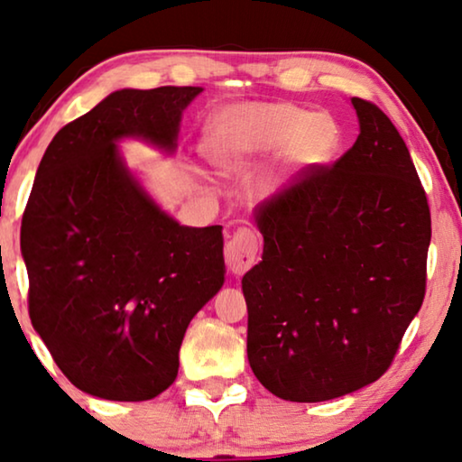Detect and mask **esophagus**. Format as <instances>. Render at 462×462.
<instances>
[{
  "label": "esophagus",
  "mask_w": 462,
  "mask_h": 462,
  "mask_svg": "<svg viewBox=\"0 0 462 462\" xmlns=\"http://www.w3.org/2000/svg\"><path fill=\"white\" fill-rule=\"evenodd\" d=\"M259 253V236L257 232L251 228H238L234 236L226 245V263H228L230 272L236 275H243L249 272L257 261Z\"/></svg>",
  "instance_id": "34e87169"
}]
</instances>
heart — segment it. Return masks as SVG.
<instances>
[{"instance_id":"heart-1","label":"heart","mask_w":462,"mask_h":462,"mask_svg":"<svg viewBox=\"0 0 462 462\" xmlns=\"http://www.w3.org/2000/svg\"><path fill=\"white\" fill-rule=\"evenodd\" d=\"M340 144L332 116L311 114L292 103H245L219 112L208 124L203 149L216 165H234L284 149L286 160L313 168Z\"/></svg>"}]
</instances>
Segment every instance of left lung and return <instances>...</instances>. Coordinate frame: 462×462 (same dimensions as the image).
<instances>
[{
    "mask_svg": "<svg viewBox=\"0 0 462 462\" xmlns=\"http://www.w3.org/2000/svg\"><path fill=\"white\" fill-rule=\"evenodd\" d=\"M361 133L257 209L263 261L245 273L246 355L292 402L332 401L390 369L423 305L431 216L411 153L375 103Z\"/></svg>",
    "mask_w": 462,
    "mask_h": 462,
    "instance_id": "left-lung-1",
    "label": "left lung"
}]
</instances>
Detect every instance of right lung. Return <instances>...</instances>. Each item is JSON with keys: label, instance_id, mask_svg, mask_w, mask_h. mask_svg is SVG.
<instances>
[{"label": "right lung", "instance_id": "obj_1", "mask_svg": "<svg viewBox=\"0 0 462 462\" xmlns=\"http://www.w3.org/2000/svg\"><path fill=\"white\" fill-rule=\"evenodd\" d=\"M201 87L122 88L53 136L20 228L29 315L68 380L107 401L174 383L190 319L224 284L222 226L174 222L124 168L116 141L176 147Z\"/></svg>", "mask_w": 462, "mask_h": 462}]
</instances>
